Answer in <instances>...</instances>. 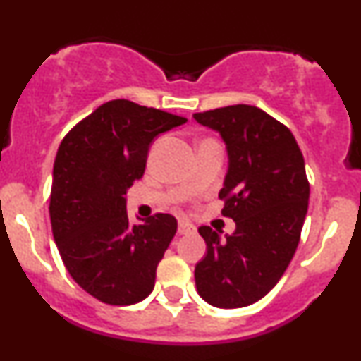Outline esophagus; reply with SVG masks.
I'll use <instances>...</instances> for the list:
<instances>
[{
    "instance_id": "obj_1",
    "label": "esophagus",
    "mask_w": 361,
    "mask_h": 361,
    "mask_svg": "<svg viewBox=\"0 0 361 361\" xmlns=\"http://www.w3.org/2000/svg\"><path fill=\"white\" fill-rule=\"evenodd\" d=\"M178 233H180V234H192V233H195V226L188 221H180V222H178Z\"/></svg>"
}]
</instances>
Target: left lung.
Wrapping results in <instances>:
<instances>
[{"label": "left lung", "instance_id": "8db88e82", "mask_svg": "<svg viewBox=\"0 0 361 361\" xmlns=\"http://www.w3.org/2000/svg\"><path fill=\"white\" fill-rule=\"evenodd\" d=\"M219 132L229 168L219 198L235 231L221 238L198 227L207 255L195 267L198 295L219 309L263 299L279 283L300 241L309 207V181L299 144L283 123L252 105L195 114Z\"/></svg>", "mask_w": 361, "mask_h": 361}]
</instances>
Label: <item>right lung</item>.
I'll return each instance as SVG.
<instances>
[{"mask_svg":"<svg viewBox=\"0 0 361 361\" xmlns=\"http://www.w3.org/2000/svg\"><path fill=\"white\" fill-rule=\"evenodd\" d=\"M185 122L168 111L111 100L62 139L49 205L54 241L66 270L94 299L132 305L154 288L176 219L156 214L132 226L126 193L144 175L152 140Z\"/></svg>","mask_w":361,"mask_h":361,"instance_id":"right-lung-1","label":"right lung"}]
</instances>
